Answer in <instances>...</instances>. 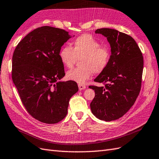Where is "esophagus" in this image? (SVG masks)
I'll return each instance as SVG.
<instances>
[{
	"label": "esophagus",
	"mask_w": 159,
	"mask_h": 159,
	"mask_svg": "<svg viewBox=\"0 0 159 159\" xmlns=\"http://www.w3.org/2000/svg\"><path fill=\"white\" fill-rule=\"evenodd\" d=\"M78 86H79V90H83V89H86V86H85L84 84H78Z\"/></svg>",
	"instance_id": "esophagus-1"
}]
</instances>
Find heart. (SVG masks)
<instances>
[{
  "label": "heart",
  "mask_w": 159,
  "mask_h": 159,
  "mask_svg": "<svg viewBox=\"0 0 159 159\" xmlns=\"http://www.w3.org/2000/svg\"><path fill=\"white\" fill-rule=\"evenodd\" d=\"M72 46V48L64 46L59 52L61 62L66 68H71L76 58H80V67L72 68L66 72V77L68 80L83 84L93 73L99 74L107 66L110 52L107 48L101 46L92 35L84 34L79 36L73 41Z\"/></svg>",
  "instance_id": "heart-1"
}]
</instances>
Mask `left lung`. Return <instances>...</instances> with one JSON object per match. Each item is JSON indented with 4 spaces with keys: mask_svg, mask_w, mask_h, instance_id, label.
Returning <instances> with one entry per match:
<instances>
[{
    "mask_svg": "<svg viewBox=\"0 0 159 159\" xmlns=\"http://www.w3.org/2000/svg\"><path fill=\"white\" fill-rule=\"evenodd\" d=\"M95 34L107 38L111 54L106 68L94 80L104 86L89 87L95 93L90 107L97 118L110 121L123 116L135 103L141 88L143 56L131 36L109 28Z\"/></svg>",
    "mask_w": 159,
    "mask_h": 159,
    "instance_id": "8db88e82",
    "label": "left lung"
}]
</instances>
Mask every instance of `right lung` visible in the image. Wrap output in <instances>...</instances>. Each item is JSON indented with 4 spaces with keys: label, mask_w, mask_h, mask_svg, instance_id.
I'll return each instance as SVG.
<instances>
[{
    "label": "right lung",
    "mask_w": 159,
    "mask_h": 159,
    "mask_svg": "<svg viewBox=\"0 0 159 159\" xmlns=\"http://www.w3.org/2000/svg\"><path fill=\"white\" fill-rule=\"evenodd\" d=\"M70 38L64 30L41 27L28 34L13 53V83L27 112L43 123L62 120L69 100L79 90L74 81H60L65 72L59 52Z\"/></svg>",
    "instance_id": "obj_1"
}]
</instances>
